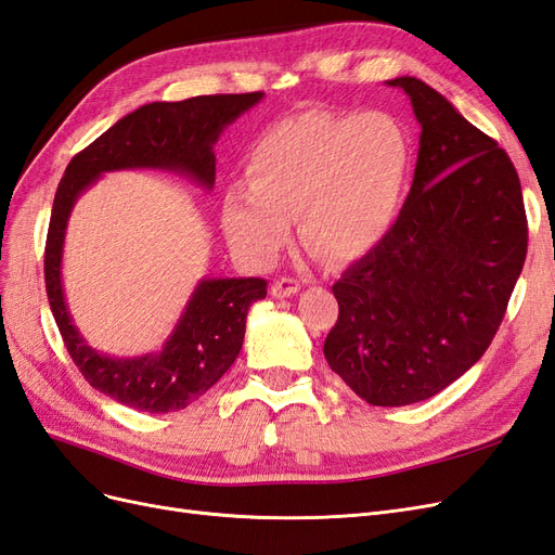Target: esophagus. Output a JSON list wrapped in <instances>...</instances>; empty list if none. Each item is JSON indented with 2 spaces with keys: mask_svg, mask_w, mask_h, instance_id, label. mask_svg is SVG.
I'll return each mask as SVG.
<instances>
[{
  "mask_svg": "<svg viewBox=\"0 0 555 555\" xmlns=\"http://www.w3.org/2000/svg\"><path fill=\"white\" fill-rule=\"evenodd\" d=\"M298 292H300V282L292 280V278H280L271 284V296H275V298H289Z\"/></svg>",
  "mask_w": 555,
  "mask_h": 555,
  "instance_id": "esophagus-1",
  "label": "esophagus"
}]
</instances>
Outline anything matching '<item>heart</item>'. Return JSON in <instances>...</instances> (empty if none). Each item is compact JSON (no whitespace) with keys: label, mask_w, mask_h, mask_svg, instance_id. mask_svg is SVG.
Wrapping results in <instances>:
<instances>
[{"label":"heart","mask_w":555,"mask_h":555,"mask_svg":"<svg viewBox=\"0 0 555 555\" xmlns=\"http://www.w3.org/2000/svg\"><path fill=\"white\" fill-rule=\"evenodd\" d=\"M412 145L389 113H300L266 129L247 182L222 196V229L251 266H271L298 215L300 238L333 263L359 261L389 238L405 204Z\"/></svg>","instance_id":"b5f03b06"}]
</instances>
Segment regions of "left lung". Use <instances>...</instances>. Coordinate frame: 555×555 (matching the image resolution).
<instances>
[{"mask_svg": "<svg viewBox=\"0 0 555 555\" xmlns=\"http://www.w3.org/2000/svg\"><path fill=\"white\" fill-rule=\"evenodd\" d=\"M422 125L412 190L373 255L333 284V373L371 405L440 393L489 349L524 271L528 222L512 159L424 80H386Z\"/></svg>", "mask_w": 555, "mask_h": 555, "instance_id": "left-lung-1", "label": "left lung"}]
</instances>
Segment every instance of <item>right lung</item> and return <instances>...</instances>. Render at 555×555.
Instances as JSON below:
<instances>
[{"instance_id": "right-lung-1", "label": "right lung", "mask_w": 555, "mask_h": 555, "mask_svg": "<svg viewBox=\"0 0 555 555\" xmlns=\"http://www.w3.org/2000/svg\"><path fill=\"white\" fill-rule=\"evenodd\" d=\"M261 99L263 92H249L145 104L78 153L60 180L46 241L48 304L82 377L96 391L127 408L164 414L188 408L204 396L236 361L245 338L247 310L266 298V280H198L159 351L141 357L104 354L82 338L66 306L62 255L72 210L78 196L104 173L125 169L171 171L210 192L217 139Z\"/></svg>"}]
</instances>
